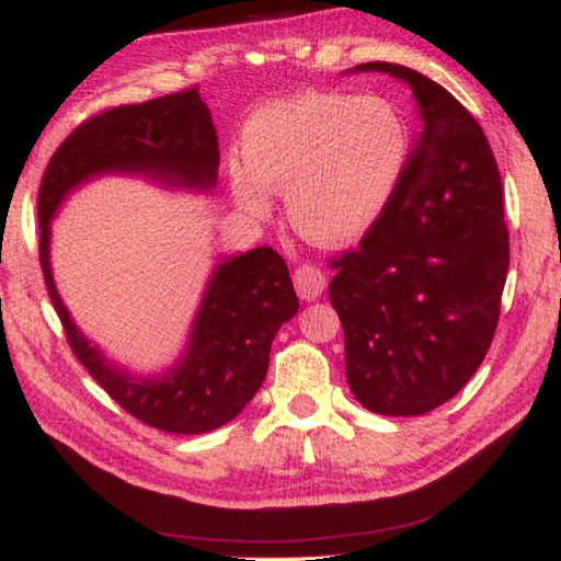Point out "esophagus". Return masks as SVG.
I'll return each mask as SVG.
<instances>
[{
    "label": "esophagus",
    "instance_id": "obj_1",
    "mask_svg": "<svg viewBox=\"0 0 561 561\" xmlns=\"http://www.w3.org/2000/svg\"><path fill=\"white\" fill-rule=\"evenodd\" d=\"M295 287L297 295L305 301H312L319 295H322L327 287V277L322 274V270H317L312 264H301L295 270Z\"/></svg>",
    "mask_w": 561,
    "mask_h": 561
}]
</instances>
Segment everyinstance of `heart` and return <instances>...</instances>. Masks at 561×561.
I'll list each match as a JSON object with an SVG mask.
<instances>
[{"label": "heart", "instance_id": "heart-1", "mask_svg": "<svg viewBox=\"0 0 561 561\" xmlns=\"http://www.w3.org/2000/svg\"><path fill=\"white\" fill-rule=\"evenodd\" d=\"M409 152V127L387 96L312 92L266 106L247 124V162L229 164V184L249 219L270 217L272 192H284L301 234L350 244L389 209Z\"/></svg>", "mask_w": 561, "mask_h": 561}]
</instances>
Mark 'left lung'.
Returning a JSON list of instances; mask_svg holds the SVG:
<instances>
[{
	"mask_svg": "<svg viewBox=\"0 0 561 561\" xmlns=\"http://www.w3.org/2000/svg\"><path fill=\"white\" fill-rule=\"evenodd\" d=\"M412 89L416 139L389 209L332 266L346 381L369 412L420 416L482 364L510 270L502 176L482 127L442 84L367 61Z\"/></svg>",
	"mask_w": 561,
	"mask_h": 561,
	"instance_id": "1",
	"label": "left lung"
}]
</instances>
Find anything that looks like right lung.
<instances>
[{
	"mask_svg": "<svg viewBox=\"0 0 561 561\" xmlns=\"http://www.w3.org/2000/svg\"><path fill=\"white\" fill-rule=\"evenodd\" d=\"M219 141L197 89L114 106L61 141L39 186V264L77 359L131 416L169 434L232 422L260 392L279 327L297 314L289 270L270 247L221 256L204 287L184 352L162 375H131L75 324L49 262L51 219L69 194L104 174L147 176L167 190L211 192Z\"/></svg>",
	"mask_w": 561,
	"mask_h": 561,
	"instance_id": "right-lung-1",
	"label": "right lung"
}]
</instances>
